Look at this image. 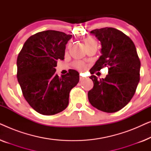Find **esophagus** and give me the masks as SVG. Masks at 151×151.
<instances>
[{
  "instance_id": "1",
  "label": "esophagus",
  "mask_w": 151,
  "mask_h": 151,
  "mask_svg": "<svg viewBox=\"0 0 151 151\" xmlns=\"http://www.w3.org/2000/svg\"><path fill=\"white\" fill-rule=\"evenodd\" d=\"M86 78H84V76H82V74H80V81H82V80H84V79H85Z\"/></svg>"
}]
</instances>
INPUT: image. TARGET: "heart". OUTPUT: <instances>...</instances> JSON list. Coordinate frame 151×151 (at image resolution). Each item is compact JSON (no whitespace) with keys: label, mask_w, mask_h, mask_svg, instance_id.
Masks as SVG:
<instances>
[{"label":"heart","mask_w":151,"mask_h":151,"mask_svg":"<svg viewBox=\"0 0 151 151\" xmlns=\"http://www.w3.org/2000/svg\"><path fill=\"white\" fill-rule=\"evenodd\" d=\"M84 43H85L86 45H88L91 44H93V43H96V40H94V38H93L92 37L89 36L84 39ZM74 66H75L76 68H77V69L80 70H83L85 69L86 67L85 64L82 63V62H76V63H74Z\"/></svg>","instance_id":"obj_1"}]
</instances>
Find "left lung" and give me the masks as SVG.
Returning a JSON list of instances; mask_svg holds the SVG:
<instances>
[{
	"instance_id": "8db88e82",
	"label": "left lung",
	"mask_w": 151,
	"mask_h": 151,
	"mask_svg": "<svg viewBox=\"0 0 151 151\" xmlns=\"http://www.w3.org/2000/svg\"><path fill=\"white\" fill-rule=\"evenodd\" d=\"M91 34L101 42L102 55L90 73L106 67L109 74L100 80L94 75L90 76L94 85L88 92V100L98 110L116 112L131 101L139 82L141 63L137 50L131 39L117 29H96Z\"/></svg>"
}]
</instances>
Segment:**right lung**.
I'll return each mask as SVG.
<instances>
[{"label": "right lung", "mask_w": 151, "mask_h": 151, "mask_svg": "<svg viewBox=\"0 0 151 151\" xmlns=\"http://www.w3.org/2000/svg\"><path fill=\"white\" fill-rule=\"evenodd\" d=\"M72 35L54 30L36 33L25 41L17 58V78L28 104L42 115L57 114L69 104V93L79 82L76 70L59 77L55 67L63 60Z\"/></svg>", "instance_id": "right-lung-1"}]
</instances>
